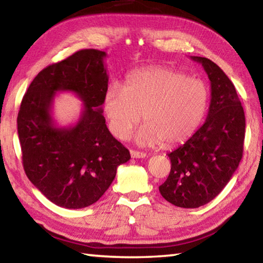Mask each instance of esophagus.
Listing matches in <instances>:
<instances>
[{
	"label": "esophagus",
	"mask_w": 263,
	"mask_h": 263,
	"mask_svg": "<svg viewBox=\"0 0 263 263\" xmlns=\"http://www.w3.org/2000/svg\"><path fill=\"white\" fill-rule=\"evenodd\" d=\"M130 154H131V157H132L133 159H144V158H146V153L139 152V151H133V149H131V151H130Z\"/></svg>",
	"instance_id": "1"
}]
</instances>
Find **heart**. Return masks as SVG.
Segmentation results:
<instances>
[{
  "instance_id": "b5f03b06",
  "label": "heart",
  "mask_w": 263,
  "mask_h": 263,
  "mask_svg": "<svg viewBox=\"0 0 263 263\" xmlns=\"http://www.w3.org/2000/svg\"><path fill=\"white\" fill-rule=\"evenodd\" d=\"M208 103L205 82L161 66L130 73L124 87L110 83L103 96L110 130L119 139L130 136L142 116L146 124L136 135L141 146L162 141L169 147L185 141L201 125Z\"/></svg>"
}]
</instances>
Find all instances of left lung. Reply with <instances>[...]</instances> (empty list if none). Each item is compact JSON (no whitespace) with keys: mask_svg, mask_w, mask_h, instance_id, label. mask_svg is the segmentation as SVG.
Masks as SVG:
<instances>
[{"mask_svg":"<svg viewBox=\"0 0 263 263\" xmlns=\"http://www.w3.org/2000/svg\"><path fill=\"white\" fill-rule=\"evenodd\" d=\"M199 62L211 83V100L203 125L168 154L171 173L160 194L179 208L195 209L212 201L232 179L242 158L245 112L233 83L208 58Z\"/></svg>","mask_w":263,"mask_h":263,"instance_id":"8db88e82","label":"left lung"}]
</instances>
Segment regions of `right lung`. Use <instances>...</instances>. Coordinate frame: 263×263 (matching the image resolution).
Here are the masks:
<instances>
[{
  "mask_svg": "<svg viewBox=\"0 0 263 263\" xmlns=\"http://www.w3.org/2000/svg\"><path fill=\"white\" fill-rule=\"evenodd\" d=\"M99 50H81L47 66L33 79L22 100L17 130L26 176L55 205L87 208L103 196L119 164L130 152L108 130L102 109L108 87ZM69 91L83 101L79 121L58 127L51 117L57 92Z\"/></svg>",
  "mask_w": 263,
  "mask_h": 263,
  "instance_id": "add662e5",
  "label": "right lung"
}]
</instances>
